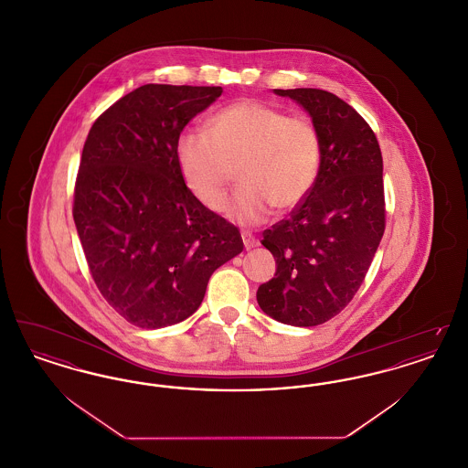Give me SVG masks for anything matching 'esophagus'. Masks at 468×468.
<instances>
[{
  "instance_id": "obj_1",
  "label": "esophagus",
  "mask_w": 468,
  "mask_h": 468,
  "mask_svg": "<svg viewBox=\"0 0 468 468\" xmlns=\"http://www.w3.org/2000/svg\"><path fill=\"white\" fill-rule=\"evenodd\" d=\"M242 240H244V247L247 250H250V249H254L258 245V240L250 233H247V231H242Z\"/></svg>"
}]
</instances>
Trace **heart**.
Here are the masks:
<instances>
[{
	"mask_svg": "<svg viewBox=\"0 0 468 468\" xmlns=\"http://www.w3.org/2000/svg\"><path fill=\"white\" fill-rule=\"evenodd\" d=\"M321 134L305 115H288L256 100H239L212 113L207 133L186 130L176 140L178 174L208 210L223 208L239 168L240 187L226 207L233 223H263L311 195L321 172Z\"/></svg>",
	"mask_w": 468,
	"mask_h": 468,
	"instance_id": "1",
	"label": "heart"
}]
</instances>
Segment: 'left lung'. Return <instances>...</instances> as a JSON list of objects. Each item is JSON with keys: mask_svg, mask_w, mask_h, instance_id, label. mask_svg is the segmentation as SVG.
<instances>
[{"mask_svg": "<svg viewBox=\"0 0 468 468\" xmlns=\"http://www.w3.org/2000/svg\"><path fill=\"white\" fill-rule=\"evenodd\" d=\"M311 113L321 134V172L290 218L263 231L277 270L256 292L279 323L317 326L359 290L386 228L378 136L349 103L323 90H275Z\"/></svg>", "mask_w": 468, "mask_h": 468, "instance_id": "left-lung-1", "label": "left lung"}]
</instances>
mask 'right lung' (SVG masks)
Here are the masks:
<instances>
[{"label":"right lung","instance_id":"obj_1","mask_svg":"<svg viewBox=\"0 0 468 468\" xmlns=\"http://www.w3.org/2000/svg\"><path fill=\"white\" fill-rule=\"evenodd\" d=\"M223 88L145 84L92 124L73 221L103 298L138 328L198 311L210 275L242 252L237 226L205 208L178 174L176 140Z\"/></svg>","mask_w":468,"mask_h":468}]
</instances>
